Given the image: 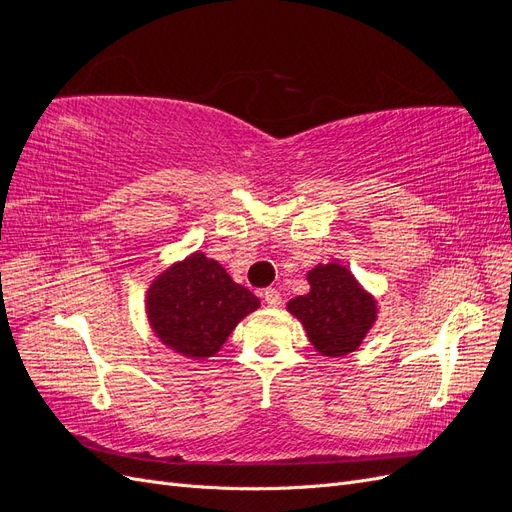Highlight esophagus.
<instances>
[{
  "label": "esophagus",
  "instance_id": "obj_1",
  "mask_svg": "<svg viewBox=\"0 0 512 512\" xmlns=\"http://www.w3.org/2000/svg\"><path fill=\"white\" fill-rule=\"evenodd\" d=\"M265 301H267L269 307H280V305H282V294H280V290L267 288V290H265Z\"/></svg>",
  "mask_w": 512,
  "mask_h": 512
}]
</instances>
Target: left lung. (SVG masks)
Here are the masks:
<instances>
[{
  "instance_id": "1",
  "label": "left lung",
  "mask_w": 512,
  "mask_h": 512,
  "mask_svg": "<svg viewBox=\"0 0 512 512\" xmlns=\"http://www.w3.org/2000/svg\"><path fill=\"white\" fill-rule=\"evenodd\" d=\"M307 284L309 292L286 309L303 324L309 344L329 359L359 350L378 320V299L335 260L309 269Z\"/></svg>"
}]
</instances>
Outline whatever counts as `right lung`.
<instances>
[{
  "label": "right lung",
  "instance_id": "obj_1",
  "mask_svg": "<svg viewBox=\"0 0 512 512\" xmlns=\"http://www.w3.org/2000/svg\"><path fill=\"white\" fill-rule=\"evenodd\" d=\"M258 307L256 294L232 280L205 252L173 262L145 294L153 335L190 361H207L218 354L237 324Z\"/></svg>",
  "mask_w": 512,
  "mask_h": 512
}]
</instances>
